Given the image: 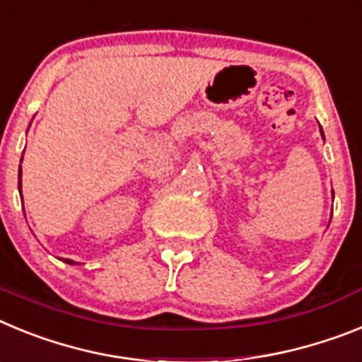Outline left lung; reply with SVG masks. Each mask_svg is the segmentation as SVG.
Instances as JSON below:
<instances>
[{
  "label": "left lung",
  "mask_w": 362,
  "mask_h": 362,
  "mask_svg": "<svg viewBox=\"0 0 362 362\" xmlns=\"http://www.w3.org/2000/svg\"><path fill=\"white\" fill-rule=\"evenodd\" d=\"M319 127H320V125H319ZM320 133H322V129H320ZM322 138H325V134H322Z\"/></svg>",
  "instance_id": "8db88e82"
}]
</instances>
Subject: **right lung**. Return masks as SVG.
<instances>
[{
  "mask_svg": "<svg viewBox=\"0 0 362 362\" xmlns=\"http://www.w3.org/2000/svg\"><path fill=\"white\" fill-rule=\"evenodd\" d=\"M21 160H23V156H21ZM18 189L21 191V165H20V173H18ZM64 262H67V264H74V260H71V259H65Z\"/></svg>",
  "mask_w": 362,
  "mask_h": 362,
  "instance_id": "right-lung-1",
  "label": "right lung"
}]
</instances>
